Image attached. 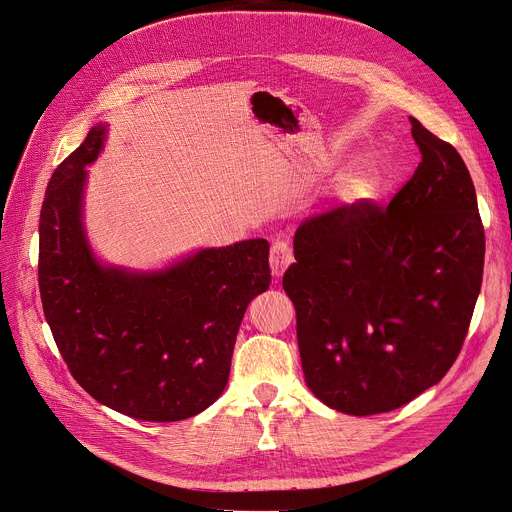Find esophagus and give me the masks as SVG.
Wrapping results in <instances>:
<instances>
[{
	"mask_svg": "<svg viewBox=\"0 0 512 512\" xmlns=\"http://www.w3.org/2000/svg\"><path fill=\"white\" fill-rule=\"evenodd\" d=\"M294 263V251L286 241H275L271 245L269 253V265H271V275L273 277H282L284 271Z\"/></svg>",
	"mask_w": 512,
	"mask_h": 512,
	"instance_id": "esophagus-1",
	"label": "esophagus"
}]
</instances>
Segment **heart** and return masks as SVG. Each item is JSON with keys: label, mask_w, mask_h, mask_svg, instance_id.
Masks as SVG:
<instances>
[{"label": "heart", "mask_w": 512, "mask_h": 512, "mask_svg": "<svg viewBox=\"0 0 512 512\" xmlns=\"http://www.w3.org/2000/svg\"><path fill=\"white\" fill-rule=\"evenodd\" d=\"M378 171L371 167H359L357 171H353L345 183L343 188V196L351 202H359V200H367L376 194L378 190Z\"/></svg>", "instance_id": "heart-1"}]
</instances>
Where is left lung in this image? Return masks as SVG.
<instances>
[{
    "label": "left lung",
    "mask_w": 512,
    "mask_h": 512,
    "mask_svg": "<svg viewBox=\"0 0 512 512\" xmlns=\"http://www.w3.org/2000/svg\"><path fill=\"white\" fill-rule=\"evenodd\" d=\"M414 175L386 210L357 202L306 218L284 290L304 380L327 406L367 416L441 382L468 335L484 226L459 153L416 118Z\"/></svg>",
    "instance_id": "left-lung-1"
}]
</instances>
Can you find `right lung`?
<instances>
[{
    "instance_id": "add662e5",
    "label": "right lung",
    "mask_w": 512,
    "mask_h": 512,
    "mask_svg": "<svg viewBox=\"0 0 512 512\" xmlns=\"http://www.w3.org/2000/svg\"><path fill=\"white\" fill-rule=\"evenodd\" d=\"M94 126L53 173L40 210L38 286L46 322L77 384L138 421L173 423L224 390L249 302L271 284L269 243L200 249L157 271L104 265L83 228Z\"/></svg>"
}]
</instances>
